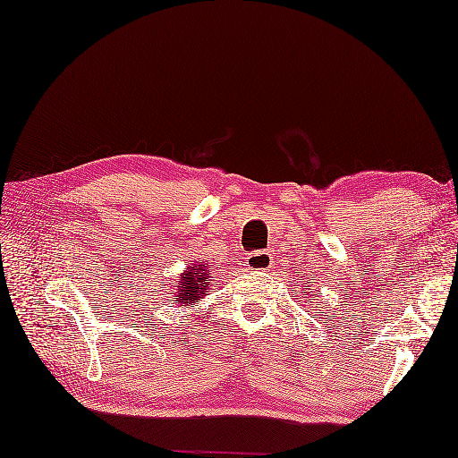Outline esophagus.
Listing matches in <instances>:
<instances>
[{
	"label": "esophagus",
	"instance_id": "34e87169",
	"mask_svg": "<svg viewBox=\"0 0 458 458\" xmlns=\"http://www.w3.org/2000/svg\"><path fill=\"white\" fill-rule=\"evenodd\" d=\"M246 263H248V269L267 271L271 267V258H269L267 251H255V253L248 255Z\"/></svg>",
	"mask_w": 458,
	"mask_h": 458
}]
</instances>
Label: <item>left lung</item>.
I'll list each match as a JSON object with an SVG mask.
<instances>
[{
	"instance_id": "8db88e82",
	"label": "left lung",
	"mask_w": 458,
	"mask_h": 458,
	"mask_svg": "<svg viewBox=\"0 0 458 458\" xmlns=\"http://www.w3.org/2000/svg\"><path fill=\"white\" fill-rule=\"evenodd\" d=\"M304 299H308V301L312 302V301H314V294H310V296H304ZM314 316H316V314H314Z\"/></svg>"
}]
</instances>
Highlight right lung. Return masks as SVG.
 Masks as SVG:
<instances>
[{
	"label": "right lung",
	"mask_w": 458,
	"mask_h": 458,
	"mask_svg": "<svg viewBox=\"0 0 458 458\" xmlns=\"http://www.w3.org/2000/svg\"><path fill=\"white\" fill-rule=\"evenodd\" d=\"M210 281H215V277L210 275L208 263L195 261L193 265H189V267L179 275V279L175 283L177 289L172 293L175 308H189L191 304L199 302L208 293Z\"/></svg>",
	"instance_id": "1"
}]
</instances>
